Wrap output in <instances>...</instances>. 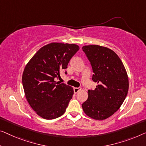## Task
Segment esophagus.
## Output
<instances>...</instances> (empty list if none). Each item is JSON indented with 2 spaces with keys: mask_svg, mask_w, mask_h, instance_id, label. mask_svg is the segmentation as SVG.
<instances>
[{
  "mask_svg": "<svg viewBox=\"0 0 146 146\" xmlns=\"http://www.w3.org/2000/svg\"><path fill=\"white\" fill-rule=\"evenodd\" d=\"M80 90H81V88H77V87H76V88H73V90H74V92L75 93H77L78 92H79V91H80Z\"/></svg>",
  "mask_w": 146,
  "mask_h": 146,
  "instance_id": "1",
  "label": "esophagus"
}]
</instances>
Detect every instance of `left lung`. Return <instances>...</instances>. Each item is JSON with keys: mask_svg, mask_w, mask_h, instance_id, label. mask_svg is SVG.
I'll use <instances>...</instances> for the list:
<instances>
[{"mask_svg": "<svg viewBox=\"0 0 146 146\" xmlns=\"http://www.w3.org/2000/svg\"><path fill=\"white\" fill-rule=\"evenodd\" d=\"M82 51L92 66L93 81L98 83L89 90L88 98L82 104L86 115L104 120L114 114L125 101L129 90V78L117 54L98 45L84 46Z\"/></svg>", "mask_w": 146, "mask_h": 146, "instance_id": "1", "label": "left lung"}]
</instances>
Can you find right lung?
<instances>
[{
  "label": "right lung",
  "instance_id": "obj_1",
  "mask_svg": "<svg viewBox=\"0 0 146 146\" xmlns=\"http://www.w3.org/2000/svg\"><path fill=\"white\" fill-rule=\"evenodd\" d=\"M79 50L77 44L52 42L39 49L26 65L22 76L25 97L42 118L54 119L66 111L73 89L55 79L67 68L71 58Z\"/></svg>",
  "mask_w": 146,
  "mask_h": 146
}]
</instances>
